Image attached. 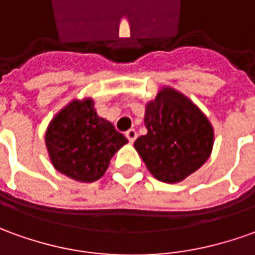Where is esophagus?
I'll list each match as a JSON object with an SVG mask.
<instances>
[{
	"instance_id": "34e87169",
	"label": "esophagus",
	"mask_w": 255,
	"mask_h": 255,
	"mask_svg": "<svg viewBox=\"0 0 255 255\" xmlns=\"http://www.w3.org/2000/svg\"><path fill=\"white\" fill-rule=\"evenodd\" d=\"M126 136L128 138V141L132 143L136 139V131H135L134 128H131V129H128L127 132H126Z\"/></svg>"
}]
</instances>
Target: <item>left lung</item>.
Instances as JSON below:
<instances>
[{
	"label": "left lung",
	"instance_id": "left-lung-1",
	"mask_svg": "<svg viewBox=\"0 0 255 255\" xmlns=\"http://www.w3.org/2000/svg\"><path fill=\"white\" fill-rule=\"evenodd\" d=\"M148 132L134 146L152 176L178 183L208 160L214 128L205 114L180 92L163 88L145 107Z\"/></svg>",
	"mask_w": 255,
	"mask_h": 255
}]
</instances>
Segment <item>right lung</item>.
I'll return each mask as SVG.
<instances>
[{
    "label": "right lung",
    "instance_id": "1",
    "mask_svg": "<svg viewBox=\"0 0 255 255\" xmlns=\"http://www.w3.org/2000/svg\"><path fill=\"white\" fill-rule=\"evenodd\" d=\"M92 99L72 100L50 123L46 146L57 170L92 183L105 174L113 155L127 143L112 123L99 117Z\"/></svg>",
    "mask_w": 255,
    "mask_h": 255
}]
</instances>
